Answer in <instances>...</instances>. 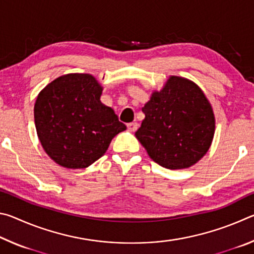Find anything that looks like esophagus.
Listing matches in <instances>:
<instances>
[{"label": "esophagus", "instance_id": "esophagus-1", "mask_svg": "<svg viewBox=\"0 0 254 254\" xmlns=\"http://www.w3.org/2000/svg\"><path fill=\"white\" fill-rule=\"evenodd\" d=\"M127 128H128V131L135 132V131L137 130V123H136V122L128 123V124H127Z\"/></svg>", "mask_w": 254, "mask_h": 254}]
</instances>
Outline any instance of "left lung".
Masks as SVG:
<instances>
[{"mask_svg": "<svg viewBox=\"0 0 254 254\" xmlns=\"http://www.w3.org/2000/svg\"><path fill=\"white\" fill-rule=\"evenodd\" d=\"M135 137L154 162L171 170L189 168L208 151L215 133L213 107L185 77L170 76L142 107Z\"/></svg>", "mask_w": 254, "mask_h": 254, "instance_id": "obj_1", "label": "left lung"}]
</instances>
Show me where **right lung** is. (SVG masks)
Returning a JSON list of instances; mask_svg holds the SVG:
<instances>
[{
  "label": "right lung",
  "mask_w": 254,
  "mask_h": 254,
  "mask_svg": "<svg viewBox=\"0 0 254 254\" xmlns=\"http://www.w3.org/2000/svg\"><path fill=\"white\" fill-rule=\"evenodd\" d=\"M103 86L91 74H66L38 94L34 124L46 153L67 169L87 168L127 127L101 102Z\"/></svg>",
  "instance_id": "add662e5"
}]
</instances>
